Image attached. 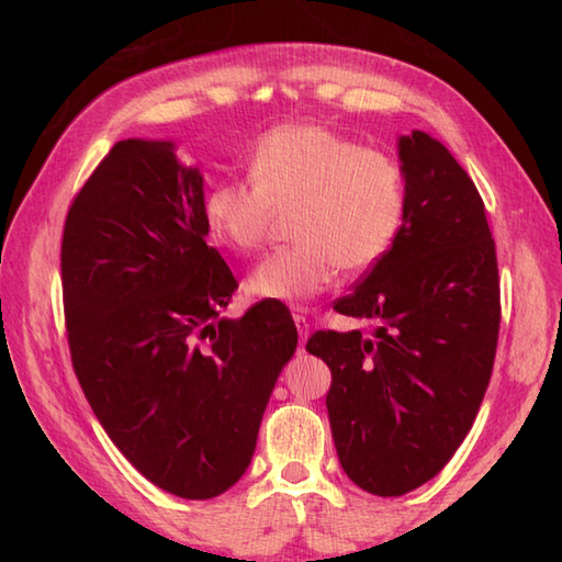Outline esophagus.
Wrapping results in <instances>:
<instances>
[{
  "label": "esophagus",
  "instance_id": "obj_1",
  "mask_svg": "<svg viewBox=\"0 0 562 562\" xmlns=\"http://www.w3.org/2000/svg\"><path fill=\"white\" fill-rule=\"evenodd\" d=\"M294 326H296V330H300V345H302V350H304V342L308 338V321H306V316L304 314H294Z\"/></svg>",
  "mask_w": 562,
  "mask_h": 562
}]
</instances>
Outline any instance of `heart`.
<instances>
[{
  "instance_id": "obj_1",
  "label": "heart",
  "mask_w": 562,
  "mask_h": 562,
  "mask_svg": "<svg viewBox=\"0 0 562 562\" xmlns=\"http://www.w3.org/2000/svg\"><path fill=\"white\" fill-rule=\"evenodd\" d=\"M248 176L250 183H214L202 214L222 246L250 254L274 212L292 207L294 244L272 250L246 280V290L260 300H312L330 288L338 268L374 266L401 229L405 193L398 166L324 125L268 130L250 149Z\"/></svg>"
}]
</instances>
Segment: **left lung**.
Wrapping results in <instances>:
<instances>
[{
    "mask_svg": "<svg viewBox=\"0 0 562 562\" xmlns=\"http://www.w3.org/2000/svg\"><path fill=\"white\" fill-rule=\"evenodd\" d=\"M403 224L336 312L372 333L318 330L326 408L342 471L398 497L445 469L479 415L499 330L497 256L485 205L449 149L423 130L398 137Z\"/></svg>",
    "mask_w": 562,
    "mask_h": 562,
    "instance_id": "left-lung-1",
    "label": "left lung"
}]
</instances>
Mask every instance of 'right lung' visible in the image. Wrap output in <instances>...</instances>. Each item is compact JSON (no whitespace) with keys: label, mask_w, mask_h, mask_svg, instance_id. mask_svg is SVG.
Instances as JSON below:
<instances>
[{"label":"right lung","mask_w":562,"mask_h":562,"mask_svg":"<svg viewBox=\"0 0 562 562\" xmlns=\"http://www.w3.org/2000/svg\"><path fill=\"white\" fill-rule=\"evenodd\" d=\"M198 166L173 142L123 139L71 200L63 300L71 367L123 457L186 499L241 479L296 350L282 302L222 316L238 288L202 214Z\"/></svg>","instance_id":"add662e5"}]
</instances>
